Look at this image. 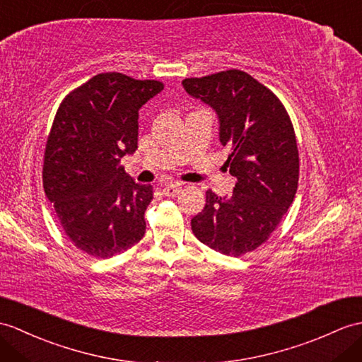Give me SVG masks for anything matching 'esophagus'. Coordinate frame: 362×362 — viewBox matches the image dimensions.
Instances as JSON below:
<instances>
[{"label": "esophagus", "mask_w": 362, "mask_h": 362, "mask_svg": "<svg viewBox=\"0 0 362 362\" xmlns=\"http://www.w3.org/2000/svg\"><path fill=\"white\" fill-rule=\"evenodd\" d=\"M182 191V187L177 183H171V185H166V187L163 188V194L168 196V197H174L177 196L179 192Z\"/></svg>", "instance_id": "obj_1"}]
</instances>
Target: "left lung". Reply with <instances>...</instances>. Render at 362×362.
Here are the masks:
<instances>
[{
	"instance_id": "8db88e82",
	"label": "left lung",
	"mask_w": 362,
	"mask_h": 362,
	"mask_svg": "<svg viewBox=\"0 0 362 362\" xmlns=\"http://www.w3.org/2000/svg\"><path fill=\"white\" fill-rule=\"evenodd\" d=\"M182 85L219 117V140L230 149L225 165L238 179L228 197L206 191L191 230L206 247L242 256L270 238L296 196L295 129L281 100L243 71L185 78Z\"/></svg>"
}]
</instances>
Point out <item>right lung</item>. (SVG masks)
Instances as JSON below:
<instances>
[{
  "label": "right lung",
  "mask_w": 362,
  "mask_h": 362,
  "mask_svg": "<svg viewBox=\"0 0 362 362\" xmlns=\"http://www.w3.org/2000/svg\"><path fill=\"white\" fill-rule=\"evenodd\" d=\"M163 90L120 72L92 77L62 102L47 137L43 187L64 234L94 257H112L145 236L153 187L120 166L134 154L139 111Z\"/></svg>",
  "instance_id": "1"
}]
</instances>
